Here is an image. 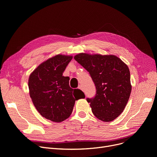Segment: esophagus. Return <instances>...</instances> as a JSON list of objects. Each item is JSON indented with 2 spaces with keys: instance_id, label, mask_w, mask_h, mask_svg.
I'll list each match as a JSON object with an SVG mask.
<instances>
[{
  "instance_id": "obj_1",
  "label": "esophagus",
  "mask_w": 157,
  "mask_h": 157,
  "mask_svg": "<svg viewBox=\"0 0 157 157\" xmlns=\"http://www.w3.org/2000/svg\"><path fill=\"white\" fill-rule=\"evenodd\" d=\"M78 88L80 89V90H83V88H82V86H81V85H79V86H78Z\"/></svg>"
}]
</instances>
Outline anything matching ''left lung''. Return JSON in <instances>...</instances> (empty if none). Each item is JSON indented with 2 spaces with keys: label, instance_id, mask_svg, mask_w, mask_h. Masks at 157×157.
I'll list each match as a JSON object with an SVG mask.
<instances>
[{
  "label": "left lung",
  "instance_id": "obj_1",
  "mask_svg": "<svg viewBox=\"0 0 157 157\" xmlns=\"http://www.w3.org/2000/svg\"><path fill=\"white\" fill-rule=\"evenodd\" d=\"M74 59L89 72L95 85V96L86 98L94 114L105 122L116 119L124 110L131 93L128 66L112 55L81 53Z\"/></svg>",
  "mask_w": 157,
  "mask_h": 157
}]
</instances>
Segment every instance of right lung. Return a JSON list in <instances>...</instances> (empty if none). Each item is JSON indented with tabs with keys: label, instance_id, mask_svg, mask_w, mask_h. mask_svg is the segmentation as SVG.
<instances>
[{
	"label": "right lung",
	"instance_id": "obj_1",
	"mask_svg": "<svg viewBox=\"0 0 157 157\" xmlns=\"http://www.w3.org/2000/svg\"><path fill=\"white\" fill-rule=\"evenodd\" d=\"M72 56L57 55L48 59L33 71L29 79V94L37 111L46 119L61 122L71 114L75 101L85 98L73 95L69 78L63 72Z\"/></svg>",
	"mask_w": 157,
	"mask_h": 157
}]
</instances>
